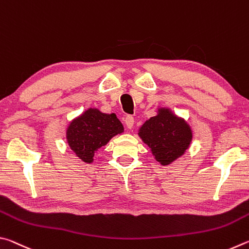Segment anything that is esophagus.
Here are the masks:
<instances>
[{
  "instance_id": "34e87169",
  "label": "esophagus",
  "mask_w": 249,
  "mask_h": 249,
  "mask_svg": "<svg viewBox=\"0 0 249 249\" xmlns=\"http://www.w3.org/2000/svg\"><path fill=\"white\" fill-rule=\"evenodd\" d=\"M125 125H126V127H127L128 129H132L133 128V126H134V117L133 116H130V115H128V116H126L125 117Z\"/></svg>"
}]
</instances>
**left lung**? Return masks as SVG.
<instances>
[{"mask_svg":"<svg viewBox=\"0 0 249 249\" xmlns=\"http://www.w3.org/2000/svg\"><path fill=\"white\" fill-rule=\"evenodd\" d=\"M138 135L162 166L181 157L192 142L190 125L167 107L158 108L157 115L142 125Z\"/></svg>","mask_w":249,"mask_h":249,"instance_id":"obj_1","label":"left lung"}]
</instances>
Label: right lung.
I'll return each instance as SVG.
<instances>
[{
    "label": "right lung",
    "instance_id": "add662e5",
    "mask_svg": "<svg viewBox=\"0 0 249 249\" xmlns=\"http://www.w3.org/2000/svg\"><path fill=\"white\" fill-rule=\"evenodd\" d=\"M124 127L114 113L105 114L98 108H88L70 122L66 138L71 150L83 162H93L95 151L111 141Z\"/></svg>",
    "mask_w": 249,
    "mask_h": 249
}]
</instances>
